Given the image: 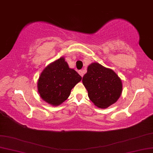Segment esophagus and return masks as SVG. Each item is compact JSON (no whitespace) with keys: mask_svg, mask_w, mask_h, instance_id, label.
Wrapping results in <instances>:
<instances>
[{"mask_svg":"<svg viewBox=\"0 0 153 153\" xmlns=\"http://www.w3.org/2000/svg\"><path fill=\"white\" fill-rule=\"evenodd\" d=\"M79 74L81 75V76L83 77V74H84V72H83V70H79Z\"/></svg>","mask_w":153,"mask_h":153,"instance_id":"obj_1","label":"esophagus"}]
</instances>
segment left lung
<instances>
[{
  "label": "left lung",
  "mask_w": 153,
  "mask_h": 153,
  "mask_svg": "<svg viewBox=\"0 0 153 153\" xmlns=\"http://www.w3.org/2000/svg\"><path fill=\"white\" fill-rule=\"evenodd\" d=\"M82 81L90 99L99 108H107L116 102L123 90L118 76L112 70L98 63L89 65Z\"/></svg>",
  "instance_id": "obj_1"
}]
</instances>
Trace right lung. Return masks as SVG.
I'll use <instances>...</instances> for the list:
<instances>
[{"instance_id": "obj_1", "label": "right lung", "mask_w": 153, "mask_h": 153, "mask_svg": "<svg viewBox=\"0 0 153 153\" xmlns=\"http://www.w3.org/2000/svg\"><path fill=\"white\" fill-rule=\"evenodd\" d=\"M81 79L74 69L70 68L65 59L61 57L42 71L37 89L42 99L57 106L69 97L72 89Z\"/></svg>"}]
</instances>
